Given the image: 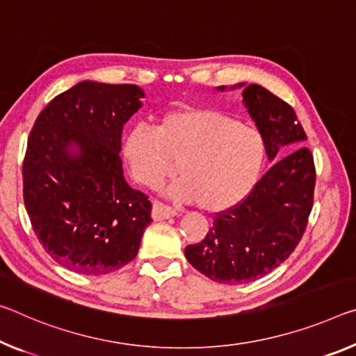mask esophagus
Listing matches in <instances>:
<instances>
[{
    "instance_id": "obj_1",
    "label": "esophagus",
    "mask_w": 356,
    "mask_h": 356,
    "mask_svg": "<svg viewBox=\"0 0 356 356\" xmlns=\"http://www.w3.org/2000/svg\"><path fill=\"white\" fill-rule=\"evenodd\" d=\"M176 216V211H174L172 207L165 206L163 202L160 201H155L154 202V207H152V218L155 220V222H160V220H166V218H171Z\"/></svg>"
}]
</instances>
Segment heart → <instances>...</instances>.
Here are the masks:
<instances>
[{"label":"heart","mask_w":356,"mask_h":356,"mask_svg":"<svg viewBox=\"0 0 356 356\" xmlns=\"http://www.w3.org/2000/svg\"><path fill=\"white\" fill-rule=\"evenodd\" d=\"M123 156L139 184L155 188L177 169L182 174L166 193L222 212L250 193L264 158L258 129L213 109L188 107L168 112L156 128L133 127L123 140Z\"/></svg>","instance_id":"obj_1"}]
</instances>
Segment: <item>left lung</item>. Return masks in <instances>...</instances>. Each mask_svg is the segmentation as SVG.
<instances>
[{"label": "left lung", "mask_w": 356, "mask_h": 356, "mask_svg": "<svg viewBox=\"0 0 356 356\" xmlns=\"http://www.w3.org/2000/svg\"><path fill=\"white\" fill-rule=\"evenodd\" d=\"M238 88L275 163L244 201L213 218L200 244L185 247L191 266L218 284H245L280 266L300 244L314 202V158L293 107L258 83L229 87Z\"/></svg>", "instance_id": "1"}]
</instances>
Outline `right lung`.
<instances>
[{"label":"right lung","mask_w":356,"mask_h":356,"mask_svg":"<svg viewBox=\"0 0 356 356\" xmlns=\"http://www.w3.org/2000/svg\"><path fill=\"white\" fill-rule=\"evenodd\" d=\"M133 83L82 81L38 115L24 161V201L44 250L86 275L133 261L152 202L128 185L123 125L143 107Z\"/></svg>","instance_id":"1"}]
</instances>
